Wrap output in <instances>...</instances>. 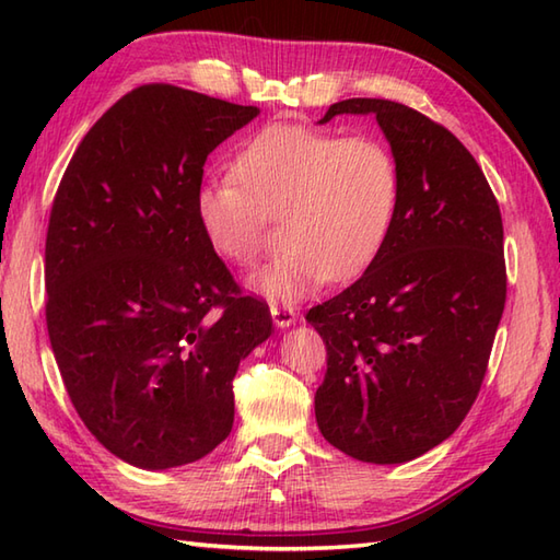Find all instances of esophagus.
<instances>
[{"instance_id":"esophagus-1","label":"esophagus","mask_w":560,"mask_h":560,"mask_svg":"<svg viewBox=\"0 0 560 560\" xmlns=\"http://www.w3.org/2000/svg\"><path fill=\"white\" fill-rule=\"evenodd\" d=\"M269 311H271V317H273V325H277V327H289V325L295 323V311L287 303H271Z\"/></svg>"}]
</instances>
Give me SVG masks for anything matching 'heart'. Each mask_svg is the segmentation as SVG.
I'll use <instances>...</instances> for the list:
<instances>
[{
    "mask_svg": "<svg viewBox=\"0 0 560 560\" xmlns=\"http://www.w3.org/2000/svg\"><path fill=\"white\" fill-rule=\"evenodd\" d=\"M397 205L399 165L383 141L281 122L237 149L231 175L197 189L195 213L213 253L241 269L277 219L281 245L255 287L291 301L359 277L385 247Z\"/></svg>",
    "mask_w": 560,
    "mask_h": 560,
    "instance_id": "1",
    "label": "heart"
}]
</instances>
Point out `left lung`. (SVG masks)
<instances>
[{"label": "left lung", "instance_id": "8db88e82", "mask_svg": "<svg viewBox=\"0 0 560 560\" xmlns=\"http://www.w3.org/2000/svg\"><path fill=\"white\" fill-rule=\"evenodd\" d=\"M343 113L383 127L399 205L363 277L305 315L327 349L315 419L349 457L399 464L455 433L479 397L508 293L503 219L443 125L385 98L335 103L319 122Z\"/></svg>", "mask_w": 560, "mask_h": 560}]
</instances>
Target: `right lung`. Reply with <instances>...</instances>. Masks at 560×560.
<instances>
[{"label": "right lung", "mask_w": 560, "mask_h": 560, "mask_svg": "<svg viewBox=\"0 0 560 560\" xmlns=\"http://www.w3.org/2000/svg\"><path fill=\"white\" fill-rule=\"evenodd\" d=\"M144 83L81 139L52 201L45 319L83 425L141 469L201 459L233 428L237 365L271 335L195 213L209 153L257 117Z\"/></svg>", "instance_id": "right-lung-1"}]
</instances>
